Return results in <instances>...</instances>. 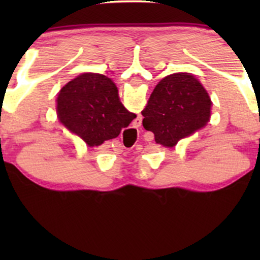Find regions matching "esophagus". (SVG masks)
Returning a JSON list of instances; mask_svg holds the SVG:
<instances>
[{
	"label": "esophagus",
	"mask_w": 260,
	"mask_h": 260,
	"mask_svg": "<svg viewBox=\"0 0 260 260\" xmlns=\"http://www.w3.org/2000/svg\"><path fill=\"white\" fill-rule=\"evenodd\" d=\"M138 121H140V120H138ZM139 123H140V122H139Z\"/></svg>",
	"instance_id": "34e87169"
}]
</instances>
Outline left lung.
Returning a JSON list of instances; mask_svg holds the SVG:
<instances>
[{
  "instance_id": "left-lung-1",
  "label": "left lung",
  "mask_w": 260,
  "mask_h": 260,
  "mask_svg": "<svg viewBox=\"0 0 260 260\" xmlns=\"http://www.w3.org/2000/svg\"><path fill=\"white\" fill-rule=\"evenodd\" d=\"M211 100L199 80L189 73H174L161 79L142 111L143 127L166 148L208 123Z\"/></svg>"
}]
</instances>
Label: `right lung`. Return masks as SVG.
Returning a JSON list of instances; mask_svg holds the SVG:
<instances>
[{"label": "right lung", "mask_w": 260, "mask_h": 260, "mask_svg": "<svg viewBox=\"0 0 260 260\" xmlns=\"http://www.w3.org/2000/svg\"><path fill=\"white\" fill-rule=\"evenodd\" d=\"M57 113L89 147L116 138L137 117L122 105L115 83L99 73H83L67 83L58 94Z\"/></svg>", "instance_id": "1"}]
</instances>
